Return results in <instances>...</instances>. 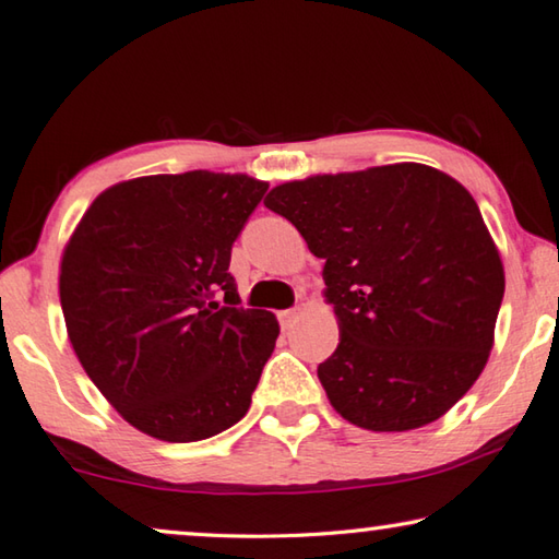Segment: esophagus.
Returning <instances> with one entry per match:
<instances>
[{
	"label": "esophagus",
	"instance_id": "1",
	"mask_svg": "<svg viewBox=\"0 0 559 559\" xmlns=\"http://www.w3.org/2000/svg\"><path fill=\"white\" fill-rule=\"evenodd\" d=\"M298 316H300V310H298V308H288V310H281V313H278V320H281V328H283V330H290L293 325H296V320H298Z\"/></svg>",
	"mask_w": 559,
	"mask_h": 559
}]
</instances>
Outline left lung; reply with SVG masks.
Listing matches in <instances>:
<instances>
[{
	"label": "left lung",
	"instance_id": "1",
	"mask_svg": "<svg viewBox=\"0 0 559 559\" xmlns=\"http://www.w3.org/2000/svg\"><path fill=\"white\" fill-rule=\"evenodd\" d=\"M271 212L325 259L340 345L318 365L333 409L370 431L447 414L484 372L503 261L468 189L419 163L273 187Z\"/></svg>",
	"mask_w": 559,
	"mask_h": 559
}]
</instances>
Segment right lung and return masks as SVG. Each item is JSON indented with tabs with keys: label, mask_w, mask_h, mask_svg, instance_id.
<instances>
[{
	"label": "right lung",
	"mask_w": 559,
	"mask_h": 559,
	"mask_svg": "<svg viewBox=\"0 0 559 559\" xmlns=\"http://www.w3.org/2000/svg\"><path fill=\"white\" fill-rule=\"evenodd\" d=\"M266 189L210 169L128 179L93 200L66 243L59 296L73 353L147 437L202 441L249 412L281 328L269 310L239 308L229 261Z\"/></svg>",
	"instance_id": "1"
}]
</instances>
